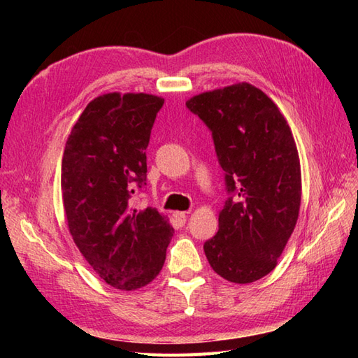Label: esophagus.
I'll return each mask as SVG.
<instances>
[{
	"instance_id": "34e87169",
	"label": "esophagus",
	"mask_w": 358,
	"mask_h": 358,
	"mask_svg": "<svg viewBox=\"0 0 358 358\" xmlns=\"http://www.w3.org/2000/svg\"><path fill=\"white\" fill-rule=\"evenodd\" d=\"M189 212H175V220H177L180 226H183L187 220Z\"/></svg>"
}]
</instances>
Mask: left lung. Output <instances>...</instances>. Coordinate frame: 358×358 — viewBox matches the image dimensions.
I'll list each match as a JSON object with an SVG mask.
<instances>
[{"mask_svg":"<svg viewBox=\"0 0 358 358\" xmlns=\"http://www.w3.org/2000/svg\"><path fill=\"white\" fill-rule=\"evenodd\" d=\"M186 108L212 134L227 200L204 254L218 275L252 283L275 268L301 201L299 152L271 98L248 83L204 92Z\"/></svg>","mask_w":358,"mask_h":358,"instance_id":"left-lung-1","label":"left lung"}]
</instances>
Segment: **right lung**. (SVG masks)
<instances>
[{
	"label": "right lung",
	"mask_w": 358,
	"mask_h": 358,
	"mask_svg": "<svg viewBox=\"0 0 358 358\" xmlns=\"http://www.w3.org/2000/svg\"><path fill=\"white\" fill-rule=\"evenodd\" d=\"M164 100L106 94L90 101L67 138L62 189L67 224L83 257L106 283L134 291L162 271L172 227L132 196L146 186V149Z\"/></svg>",
	"instance_id": "obj_1"
}]
</instances>
